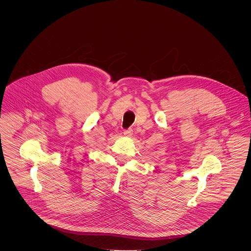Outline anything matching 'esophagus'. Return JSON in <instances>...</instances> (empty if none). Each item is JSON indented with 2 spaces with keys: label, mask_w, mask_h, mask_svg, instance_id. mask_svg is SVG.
Returning <instances> with one entry per match:
<instances>
[{
  "label": "esophagus",
  "mask_w": 251,
  "mask_h": 251,
  "mask_svg": "<svg viewBox=\"0 0 251 251\" xmlns=\"http://www.w3.org/2000/svg\"><path fill=\"white\" fill-rule=\"evenodd\" d=\"M124 135L126 136V137H131L132 136V134H133V130L130 128V129H126V130H124Z\"/></svg>",
  "instance_id": "esophagus-1"
}]
</instances>
